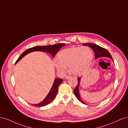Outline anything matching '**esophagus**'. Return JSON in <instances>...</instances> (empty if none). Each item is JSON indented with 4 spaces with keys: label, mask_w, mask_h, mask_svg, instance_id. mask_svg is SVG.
<instances>
[{
    "label": "esophagus",
    "mask_w": 128,
    "mask_h": 128,
    "mask_svg": "<svg viewBox=\"0 0 128 128\" xmlns=\"http://www.w3.org/2000/svg\"><path fill=\"white\" fill-rule=\"evenodd\" d=\"M71 77V76H68V75H66V76H65V78H66V79H69V78H70Z\"/></svg>",
    "instance_id": "esophagus-1"
}]
</instances>
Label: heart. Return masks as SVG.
<instances>
[{
	"label": "heart",
	"mask_w": 128,
	"mask_h": 128,
	"mask_svg": "<svg viewBox=\"0 0 128 128\" xmlns=\"http://www.w3.org/2000/svg\"><path fill=\"white\" fill-rule=\"evenodd\" d=\"M93 52L87 46H74L61 50L58 54L54 64L60 72L70 71L75 75H82L87 71L93 59Z\"/></svg>",
	"instance_id": "b5f03b06"
}]
</instances>
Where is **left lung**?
Listing matches in <instances>:
<instances>
[{
    "mask_svg": "<svg viewBox=\"0 0 128 128\" xmlns=\"http://www.w3.org/2000/svg\"><path fill=\"white\" fill-rule=\"evenodd\" d=\"M83 46H90V48H92L94 52V54H95V58L96 59H98V58H100L101 57H107L108 58H110L111 59H112V57L110 54L109 52L108 51L106 50V49L102 48V47L100 46H99L93 43H84ZM80 81V78L78 77V84L76 87V88L74 90V94L76 97L78 99L82 102L84 104H86L82 100L80 96V94L79 92V83Z\"/></svg>",
    "mask_w": 128,
    "mask_h": 128,
    "instance_id": "obj_1",
    "label": "left lung"
}]
</instances>
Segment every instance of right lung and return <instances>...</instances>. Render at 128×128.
Instances as JSON below:
<instances>
[{"label":"right lung","instance_id":"obj_1","mask_svg":"<svg viewBox=\"0 0 128 128\" xmlns=\"http://www.w3.org/2000/svg\"><path fill=\"white\" fill-rule=\"evenodd\" d=\"M65 46L64 43H58L54 44L52 46L49 45V46H36L35 47H32L31 48H29L21 54V56L18 58V60L16 61V63L18 61H19L22 58L24 57L25 55L28 53L32 52H36V51H40V52H46L52 54L53 57L56 55V54L60 50V49L62 48L63 46ZM63 82V79L60 78H57L55 79L54 80V84L52 86V88L50 90L49 94L47 95V96L46 98L44 99L41 102L39 103L38 104H32L36 107H42L46 106L54 100V98L56 97L57 92H58V88L59 85L61 82Z\"/></svg>","mask_w":128,"mask_h":128}]
</instances>
